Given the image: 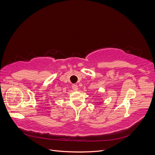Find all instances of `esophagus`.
Returning <instances> with one entry per match:
<instances>
[{
    "instance_id": "34e87169",
    "label": "esophagus",
    "mask_w": 155,
    "mask_h": 155,
    "mask_svg": "<svg viewBox=\"0 0 155 155\" xmlns=\"http://www.w3.org/2000/svg\"><path fill=\"white\" fill-rule=\"evenodd\" d=\"M72 88L73 90L75 91H76L78 90V87L77 85H73L72 86Z\"/></svg>"
}]
</instances>
